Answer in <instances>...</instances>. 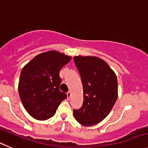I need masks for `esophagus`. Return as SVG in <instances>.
I'll return each instance as SVG.
<instances>
[{"label":"esophagus","mask_w":148,"mask_h":148,"mask_svg":"<svg viewBox=\"0 0 148 148\" xmlns=\"http://www.w3.org/2000/svg\"><path fill=\"white\" fill-rule=\"evenodd\" d=\"M67 98L70 97V96H71V92H70V91H68V92L67 93Z\"/></svg>","instance_id":"1"}]
</instances>
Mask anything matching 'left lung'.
<instances>
[{
    "label": "left lung",
    "instance_id": "8db88e82",
    "mask_svg": "<svg viewBox=\"0 0 148 148\" xmlns=\"http://www.w3.org/2000/svg\"><path fill=\"white\" fill-rule=\"evenodd\" d=\"M73 59L84 88L83 105L73 110L74 118L83 126L95 125L108 116L117 100V77L99 57L77 56Z\"/></svg>",
    "mask_w": 148,
    "mask_h": 148
}]
</instances>
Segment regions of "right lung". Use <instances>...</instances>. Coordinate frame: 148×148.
Here are the masks:
<instances>
[{
    "mask_svg": "<svg viewBox=\"0 0 148 148\" xmlns=\"http://www.w3.org/2000/svg\"><path fill=\"white\" fill-rule=\"evenodd\" d=\"M71 57L57 51L38 54L22 68L19 78V97L27 112L34 119L45 121L55 114L67 98L60 90V71Z\"/></svg>",
    "mask_w": 148,
    "mask_h": 148,
    "instance_id": "obj_1",
    "label": "right lung"
}]
</instances>
